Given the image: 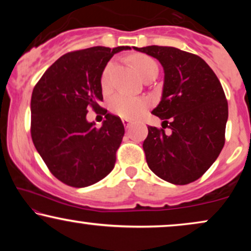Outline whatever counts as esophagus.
Here are the masks:
<instances>
[{
  "label": "esophagus",
  "instance_id": "esophagus-1",
  "mask_svg": "<svg viewBox=\"0 0 251 251\" xmlns=\"http://www.w3.org/2000/svg\"><path fill=\"white\" fill-rule=\"evenodd\" d=\"M122 120H123V124H124V126H125L126 128H128V126L131 125L132 120H131V119H126V118H124V119H122Z\"/></svg>",
  "mask_w": 251,
  "mask_h": 251
}]
</instances>
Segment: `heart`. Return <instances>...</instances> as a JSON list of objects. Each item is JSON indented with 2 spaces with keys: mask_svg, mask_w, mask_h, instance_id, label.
Wrapping results in <instances>:
<instances>
[{
  "mask_svg": "<svg viewBox=\"0 0 251 251\" xmlns=\"http://www.w3.org/2000/svg\"><path fill=\"white\" fill-rule=\"evenodd\" d=\"M131 60L143 79L154 72H158V66L154 60L145 54H135L131 57ZM111 68L112 62H108L103 68L101 77H100V83H101L103 91H107L109 88V71ZM108 106L109 109L117 116L126 118V119H133L143 113L144 109L148 106V102L140 98L128 97L125 94H116L111 98Z\"/></svg>",
  "mask_w": 251,
  "mask_h": 251,
  "instance_id": "obj_1",
  "label": "heart"
}]
</instances>
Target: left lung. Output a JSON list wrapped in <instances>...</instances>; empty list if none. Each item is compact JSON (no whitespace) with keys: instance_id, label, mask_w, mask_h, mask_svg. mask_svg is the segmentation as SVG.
Returning a JSON list of instances; mask_svg holds the SVG:
<instances>
[{"instance_id":"obj_1","label":"left lung","mask_w":251,"mask_h":251,"mask_svg":"<svg viewBox=\"0 0 251 251\" xmlns=\"http://www.w3.org/2000/svg\"><path fill=\"white\" fill-rule=\"evenodd\" d=\"M134 50L155 57L165 73L162 100L152 111L164 120L163 128L149 126L143 144L149 168L176 185L192 183L208 171L226 143L227 101L223 87L196 54L163 46ZM166 127L172 129L170 135L165 133Z\"/></svg>"}]
</instances>
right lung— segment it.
I'll use <instances>...</instances> for the list:
<instances>
[{
	"label": "right lung",
	"mask_w": 251,
	"mask_h": 251,
	"mask_svg": "<svg viewBox=\"0 0 251 251\" xmlns=\"http://www.w3.org/2000/svg\"><path fill=\"white\" fill-rule=\"evenodd\" d=\"M124 50L131 47L97 46L70 51L45 72L33 89L31 139L51 175L66 185L89 186L114 168L125 128L119 117L100 107V77L109 59ZM89 107L105 114L101 128L85 119Z\"/></svg>",
	"instance_id": "obj_1"
}]
</instances>
